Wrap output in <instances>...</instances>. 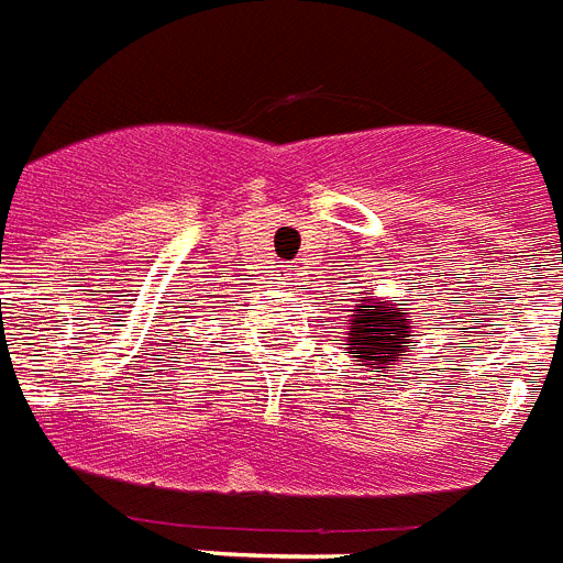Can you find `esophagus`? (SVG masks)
Returning <instances> with one entry per match:
<instances>
[{"label": "esophagus", "instance_id": "1", "mask_svg": "<svg viewBox=\"0 0 563 563\" xmlns=\"http://www.w3.org/2000/svg\"><path fill=\"white\" fill-rule=\"evenodd\" d=\"M282 276H285V285H294V276H296V273H290V269H285Z\"/></svg>", "mask_w": 563, "mask_h": 563}]
</instances>
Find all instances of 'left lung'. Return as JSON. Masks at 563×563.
<instances>
[{
    "mask_svg": "<svg viewBox=\"0 0 563 563\" xmlns=\"http://www.w3.org/2000/svg\"><path fill=\"white\" fill-rule=\"evenodd\" d=\"M416 336L412 322L407 319L398 296L375 299V296H360L352 317L345 319L343 354L357 357V366H366L372 380L389 377L398 363L407 360V343Z\"/></svg>",
    "mask_w": 563,
    "mask_h": 563,
    "instance_id": "obj_1",
    "label": "left lung"
}]
</instances>
